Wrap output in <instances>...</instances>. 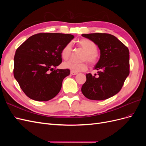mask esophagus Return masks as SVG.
<instances>
[{"label": "esophagus", "mask_w": 146, "mask_h": 146, "mask_svg": "<svg viewBox=\"0 0 146 146\" xmlns=\"http://www.w3.org/2000/svg\"><path fill=\"white\" fill-rule=\"evenodd\" d=\"M78 74V72H74V71H70V74L73 75V76H75V75H77Z\"/></svg>", "instance_id": "obj_1"}]
</instances>
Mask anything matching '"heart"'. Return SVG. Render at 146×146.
Instances as JSON below:
<instances>
[{"label":"heart","instance_id":"b5f03b06","mask_svg":"<svg viewBox=\"0 0 146 146\" xmlns=\"http://www.w3.org/2000/svg\"><path fill=\"white\" fill-rule=\"evenodd\" d=\"M78 47L82 48L85 51V54L83 55L82 61H87L91 66H94L98 61V46L96 44L90 39L82 38L79 39L77 42ZM72 45L70 43H68L63 47L61 52V56L64 60H68L72 54ZM64 69H70L74 72L85 71L88 68V65L86 62L76 63L72 61L64 62L62 64Z\"/></svg>","mask_w":146,"mask_h":146}]
</instances>
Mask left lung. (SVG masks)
I'll return each mask as SVG.
<instances>
[{
    "instance_id": "1",
    "label": "left lung",
    "mask_w": 146,
    "mask_h": 146,
    "mask_svg": "<svg viewBox=\"0 0 146 146\" xmlns=\"http://www.w3.org/2000/svg\"><path fill=\"white\" fill-rule=\"evenodd\" d=\"M94 42L100 50L98 63L94 66L98 75L86 74L82 92L90 100L107 99L120 91L130 73L129 50L123 44L108 33L83 34Z\"/></svg>"
}]
</instances>
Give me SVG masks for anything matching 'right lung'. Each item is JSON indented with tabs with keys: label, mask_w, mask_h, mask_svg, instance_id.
I'll list each match as a JSON object with an SVG mask.
<instances>
[{
	"label": "right lung",
	"mask_w": 146,
	"mask_h": 146,
	"mask_svg": "<svg viewBox=\"0 0 146 146\" xmlns=\"http://www.w3.org/2000/svg\"><path fill=\"white\" fill-rule=\"evenodd\" d=\"M74 38L70 34L40 33L32 35L17 48L13 74L29 98L48 101L58 94L70 70L55 68L62 62V48Z\"/></svg>",
	"instance_id": "1"
}]
</instances>
